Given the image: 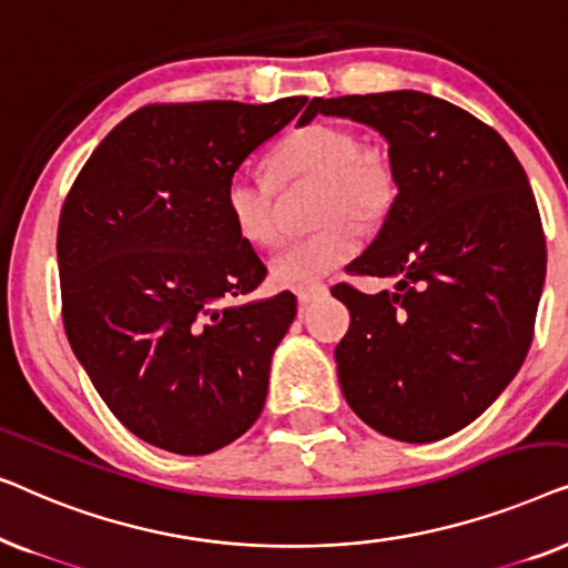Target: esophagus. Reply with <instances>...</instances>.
<instances>
[{
  "label": "esophagus",
  "mask_w": 568,
  "mask_h": 568,
  "mask_svg": "<svg viewBox=\"0 0 568 568\" xmlns=\"http://www.w3.org/2000/svg\"><path fill=\"white\" fill-rule=\"evenodd\" d=\"M325 294H328V286L325 284H310V286H300L297 300H300V305H310V302L323 300Z\"/></svg>",
  "instance_id": "obj_1"
}]
</instances>
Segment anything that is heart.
Wrapping results in <instances>:
<instances>
[{"label":"heart","mask_w":568,"mask_h":568,"mask_svg":"<svg viewBox=\"0 0 568 568\" xmlns=\"http://www.w3.org/2000/svg\"><path fill=\"white\" fill-rule=\"evenodd\" d=\"M268 170L282 185L317 181L315 222L321 227L286 243L271 258V278L282 286H310L352 261L359 251L354 222L362 227L383 222L398 196V173L387 152L362 144L354 131L333 123L290 131L271 152ZM224 209L247 243H276V191L266 178L232 175Z\"/></svg>","instance_id":"b5f03b06"}]
</instances>
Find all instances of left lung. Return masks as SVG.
<instances>
[{
	"mask_svg": "<svg viewBox=\"0 0 568 568\" xmlns=\"http://www.w3.org/2000/svg\"><path fill=\"white\" fill-rule=\"evenodd\" d=\"M375 129L398 196L352 274L393 278L364 294L336 346L356 416L398 442H437L484 414L523 367L546 282V237L509 144L463 108L416 90L315 98L310 115Z\"/></svg>",
	"mask_w": 568,
	"mask_h": 568,
	"instance_id": "1",
	"label": "left lung"
}]
</instances>
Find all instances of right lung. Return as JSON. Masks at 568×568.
Here are the masks:
<instances>
[{"instance_id": "obj_1", "label": "right lung", "mask_w": 568, "mask_h": 568, "mask_svg": "<svg viewBox=\"0 0 568 568\" xmlns=\"http://www.w3.org/2000/svg\"><path fill=\"white\" fill-rule=\"evenodd\" d=\"M313 105V103H310ZM307 98L146 105L84 162L59 216L69 346L113 416L175 455H209L251 429L278 341L297 315L237 235L224 189Z\"/></svg>"}]
</instances>
